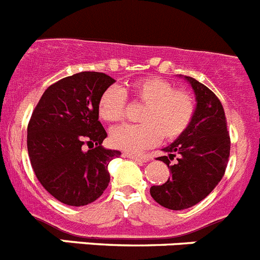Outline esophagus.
<instances>
[{"instance_id": "obj_1", "label": "esophagus", "mask_w": 260, "mask_h": 260, "mask_svg": "<svg viewBox=\"0 0 260 260\" xmlns=\"http://www.w3.org/2000/svg\"><path fill=\"white\" fill-rule=\"evenodd\" d=\"M123 156H124V158L133 159V160H136V162H146V160H147V159L145 158V156L135 155V154H129V153H124V154H123Z\"/></svg>"}]
</instances>
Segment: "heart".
<instances>
[{
	"mask_svg": "<svg viewBox=\"0 0 260 260\" xmlns=\"http://www.w3.org/2000/svg\"><path fill=\"white\" fill-rule=\"evenodd\" d=\"M127 98L145 105L140 114L141 124H124L110 133V144L115 149L140 153L163 137L172 141L185 132L194 115V100L188 92L175 89L165 79L142 78L121 88H109L98 101V114L107 123L121 120Z\"/></svg>",
	"mask_w": 260,
	"mask_h": 260,
	"instance_id": "heart-1",
	"label": "heart"
}]
</instances>
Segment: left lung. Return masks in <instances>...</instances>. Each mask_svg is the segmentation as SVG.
Wrapping results in <instances>:
<instances>
[{"mask_svg": "<svg viewBox=\"0 0 260 260\" xmlns=\"http://www.w3.org/2000/svg\"><path fill=\"white\" fill-rule=\"evenodd\" d=\"M191 85L196 110L190 124L159 156L170 167L171 177L150 188L151 197L170 210H184L206 198L225 172L231 151L225 114L214 92L190 76H181ZM171 160H175L172 164Z\"/></svg>", "mask_w": 260, "mask_h": 260, "instance_id": "obj_1", "label": "left lung"}]
</instances>
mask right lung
<instances>
[{
    "instance_id": "obj_1",
    "label": "right lung",
    "mask_w": 260,
    "mask_h": 260,
    "mask_svg": "<svg viewBox=\"0 0 260 260\" xmlns=\"http://www.w3.org/2000/svg\"><path fill=\"white\" fill-rule=\"evenodd\" d=\"M113 78L79 72L50 85L40 98L27 128L28 155L41 185L59 202L85 206L110 182L109 163L120 151L105 149L98 101Z\"/></svg>"
}]
</instances>
